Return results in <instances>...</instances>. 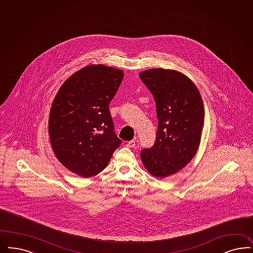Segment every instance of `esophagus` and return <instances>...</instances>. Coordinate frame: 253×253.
<instances>
[{"instance_id": "esophagus-1", "label": "esophagus", "mask_w": 253, "mask_h": 253, "mask_svg": "<svg viewBox=\"0 0 253 253\" xmlns=\"http://www.w3.org/2000/svg\"><path fill=\"white\" fill-rule=\"evenodd\" d=\"M135 145H136V141H135V140H130V141H128V142L126 143V146L129 147V148L135 147Z\"/></svg>"}]
</instances>
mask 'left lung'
Segmentation results:
<instances>
[{
	"label": "left lung",
	"mask_w": 253,
	"mask_h": 253,
	"mask_svg": "<svg viewBox=\"0 0 253 253\" xmlns=\"http://www.w3.org/2000/svg\"><path fill=\"white\" fill-rule=\"evenodd\" d=\"M139 75L154 95L159 119L155 144L142 150L140 159L153 176L167 177L196 155L205 124L204 101L195 84L179 71L153 68Z\"/></svg>",
	"instance_id": "8db88e82"
}]
</instances>
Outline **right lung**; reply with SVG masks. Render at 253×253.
I'll use <instances>...</instances> for the list:
<instances>
[{"instance_id": "add662e5", "label": "right lung", "mask_w": 253, "mask_h": 253, "mask_svg": "<svg viewBox=\"0 0 253 253\" xmlns=\"http://www.w3.org/2000/svg\"><path fill=\"white\" fill-rule=\"evenodd\" d=\"M123 77L121 69L89 65L70 76L57 92L48 117L50 143L59 161L80 176L101 172L121 144L109 104Z\"/></svg>"}]
</instances>
